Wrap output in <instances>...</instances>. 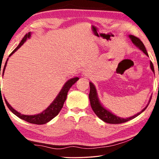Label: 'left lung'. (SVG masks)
I'll return each mask as SVG.
<instances>
[{
    "label": "left lung",
    "instance_id": "1",
    "mask_svg": "<svg viewBox=\"0 0 159 159\" xmlns=\"http://www.w3.org/2000/svg\"><path fill=\"white\" fill-rule=\"evenodd\" d=\"M129 38L131 39V41L133 43L134 45H135L137 47L139 48V49H140L142 52L145 54V55L149 56L148 55L147 52L146 48H145V47H144V45L143 44V43L141 41L140 39H138V37L133 36V35H129ZM150 66H151V69L152 70L153 72H154V66H153V64L152 61L150 62ZM89 99H90L91 107H92V109L93 110V111L95 112V114L98 116L100 118L101 120H103V121L108 123H111V124H119V123L127 122V121H128V120L133 119V118L137 117L138 116L142 114V113L147 109L148 105H149V104H148L140 112L138 113V114L133 116H131V117L126 118L118 117V116H116L114 114H112L111 112H110L109 110L106 109L102 105V104L100 103V102H99V100L98 93H97L95 86L93 84V83H91V82H90ZM152 99V98H150V99ZM149 102H150V100H149Z\"/></svg>",
    "mask_w": 159,
    "mask_h": 159
}]
</instances>
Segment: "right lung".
Masks as SVG:
<instances>
[{
    "label": "right lung",
    "instance_id": "1",
    "mask_svg": "<svg viewBox=\"0 0 159 159\" xmlns=\"http://www.w3.org/2000/svg\"><path fill=\"white\" fill-rule=\"evenodd\" d=\"M31 34V32H29L28 34H26L25 35V37L23 38V39L21 40V42L20 43V44L18 45V46L12 51L11 54L10 55V56H11L13 53L16 52V51H17L19 48L21 46V45L25 43V41L27 40V39H29V38H30ZM7 60H8V59H7L6 62H5V64L3 71H2V76H3V74H4L5 67H6V66H7ZM0 75H1V71H0ZM79 79L78 77H75V78H73V79H69L68 81L66 82L65 84L64 85L63 88H61L60 92L59 93L58 95L57 96V98L55 99V100H54L52 103L50 104V105L46 109H45L41 113V114H36V115L21 114L20 112L17 111L15 109H13L12 107L10 105L8 102H7L6 99H5V103H6L7 107H8L10 111H11L13 114L17 116V117L21 118V119L25 120V121L28 122V123H34V124H38V125L45 124V123L49 122L50 120H52L53 118H55L56 116H57L59 113H60L61 108L63 107L64 102H65V100H66L67 93H68L70 88H71V86L73 85Z\"/></svg>",
    "mask_w": 159,
    "mask_h": 159
}]
</instances>
